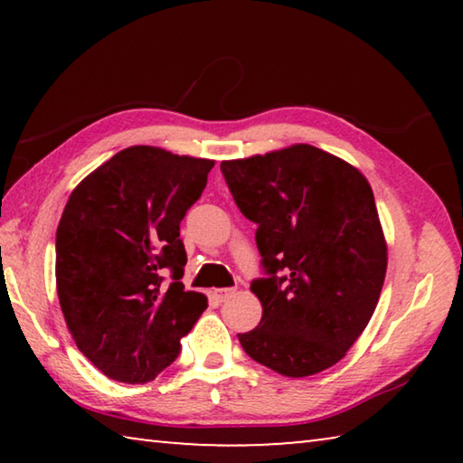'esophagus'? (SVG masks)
Segmentation results:
<instances>
[{
    "label": "esophagus",
    "instance_id": "34e87169",
    "mask_svg": "<svg viewBox=\"0 0 463 463\" xmlns=\"http://www.w3.org/2000/svg\"><path fill=\"white\" fill-rule=\"evenodd\" d=\"M232 294H234V288H216L210 292V296H213L216 302H226Z\"/></svg>",
    "mask_w": 463,
    "mask_h": 463
}]
</instances>
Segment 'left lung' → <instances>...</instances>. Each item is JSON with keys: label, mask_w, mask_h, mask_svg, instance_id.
<instances>
[{"label": "left lung", "mask_w": 463, "mask_h": 463, "mask_svg": "<svg viewBox=\"0 0 463 463\" xmlns=\"http://www.w3.org/2000/svg\"><path fill=\"white\" fill-rule=\"evenodd\" d=\"M242 216L257 224L261 323L245 354L288 378L341 362L370 323L386 278L373 192L355 167L310 145L222 161Z\"/></svg>", "instance_id": "obj_1"}]
</instances>
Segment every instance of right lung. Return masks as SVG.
Returning a JSON list of instances; mask_svg holds the SVG:
<instances>
[{
  "label": "right lung",
  "mask_w": 463,
  "mask_h": 463,
  "mask_svg": "<svg viewBox=\"0 0 463 463\" xmlns=\"http://www.w3.org/2000/svg\"><path fill=\"white\" fill-rule=\"evenodd\" d=\"M213 167L128 146L69 195L57 229L59 302L77 347L109 380H155L208 307L179 281L187 261L179 224Z\"/></svg>",
  "instance_id": "add662e5"
}]
</instances>
